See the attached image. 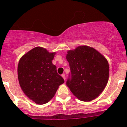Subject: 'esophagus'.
<instances>
[{
    "label": "esophagus",
    "instance_id": "1",
    "mask_svg": "<svg viewBox=\"0 0 127 127\" xmlns=\"http://www.w3.org/2000/svg\"><path fill=\"white\" fill-rule=\"evenodd\" d=\"M62 78L64 79V80H65V74H63V75H62Z\"/></svg>",
    "mask_w": 127,
    "mask_h": 127
}]
</instances>
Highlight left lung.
<instances>
[{
	"label": "left lung",
	"mask_w": 127,
	"mask_h": 127,
	"mask_svg": "<svg viewBox=\"0 0 127 127\" xmlns=\"http://www.w3.org/2000/svg\"><path fill=\"white\" fill-rule=\"evenodd\" d=\"M66 59L72 75L66 85L72 94L86 102L98 97L109 80V65L104 55L94 48L81 45L68 50Z\"/></svg>",
	"instance_id": "1"
}]
</instances>
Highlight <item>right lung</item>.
<instances>
[{"mask_svg": "<svg viewBox=\"0 0 127 127\" xmlns=\"http://www.w3.org/2000/svg\"><path fill=\"white\" fill-rule=\"evenodd\" d=\"M55 54L37 46L19 60L17 72L20 87L24 94L37 104L50 101L59 86L64 82L52 64Z\"/></svg>", "mask_w": 127, "mask_h": 127, "instance_id": "right-lung-1", "label": "right lung"}]
</instances>
